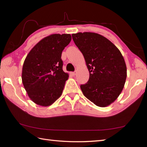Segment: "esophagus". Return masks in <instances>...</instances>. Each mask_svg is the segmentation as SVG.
I'll list each match as a JSON object with an SVG mask.
<instances>
[{
	"mask_svg": "<svg viewBox=\"0 0 147 147\" xmlns=\"http://www.w3.org/2000/svg\"><path fill=\"white\" fill-rule=\"evenodd\" d=\"M76 73H77V72H76V71H74V72H72V73H71V74H72V75H73V76H75V75H76Z\"/></svg>",
	"mask_w": 147,
	"mask_h": 147,
	"instance_id": "34e87169",
	"label": "esophagus"
}]
</instances>
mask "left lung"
I'll list each match as a JSON object with an SVG mask.
<instances>
[{
  "instance_id": "1",
  "label": "left lung",
  "mask_w": 147,
  "mask_h": 147,
  "mask_svg": "<svg viewBox=\"0 0 147 147\" xmlns=\"http://www.w3.org/2000/svg\"><path fill=\"white\" fill-rule=\"evenodd\" d=\"M82 52L89 72V78L80 86L84 95L99 107L113 103L123 91L127 69L123 55L115 45L94 32L72 34Z\"/></svg>"
}]
</instances>
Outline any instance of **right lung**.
Listing matches in <instances>:
<instances>
[{"label":"right lung","mask_w":147,"mask_h":147,"mask_svg":"<svg viewBox=\"0 0 147 147\" xmlns=\"http://www.w3.org/2000/svg\"><path fill=\"white\" fill-rule=\"evenodd\" d=\"M71 41L70 34H54L39 41L24 59L22 82L30 98L49 106L60 97L69 74L62 69L61 53Z\"/></svg>","instance_id":"1"}]
</instances>
